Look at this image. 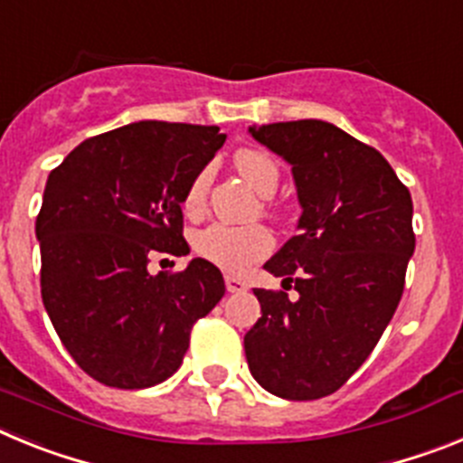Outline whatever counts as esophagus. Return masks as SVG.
<instances>
[{"instance_id": "34e87169", "label": "esophagus", "mask_w": 463, "mask_h": 463, "mask_svg": "<svg viewBox=\"0 0 463 463\" xmlns=\"http://www.w3.org/2000/svg\"><path fill=\"white\" fill-rule=\"evenodd\" d=\"M224 285H227V292H232V294L245 292V289H248V282L241 280V278H236V276L224 278Z\"/></svg>"}]
</instances>
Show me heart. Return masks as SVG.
Wrapping results in <instances>:
<instances>
[{
    "mask_svg": "<svg viewBox=\"0 0 463 463\" xmlns=\"http://www.w3.org/2000/svg\"><path fill=\"white\" fill-rule=\"evenodd\" d=\"M234 166L248 185L260 194L269 196L278 187V165L271 155L255 148H243L234 155ZM211 171L202 169L187 185L183 206L187 213H199L206 202ZM273 248V239L261 224L232 227L224 222H213L194 234V252L202 260L211 261L227 273H241L252 261L267 257Z\"/></svg>",
    "mask_w": 463,
    "mask_h": 463,
    "instance_id": "heart-1",
    "label": "heart"
}]
</instances>
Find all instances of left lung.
<instances>
[{"instance_id": "8db88e82", "label": "left lung", "mask_w": 463, "mask_h": 463, "mask_svg": "<svg viewBox=\"0 0 463 463\" xmlns=\"http://www.w3.org/2000/svg\"><path fill=\"white\" fill-rule=\"evenodd\" d=\"M292 166L298 234L264 264L282 288L255 289L261 317L243 338L257 383L289 401L341 390L373 353L415 252L411 192L375 148L322 120L252 125Z\"/></svg>"}]
</instances>
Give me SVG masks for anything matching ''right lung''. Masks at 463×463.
<instances>
[{
  "label": "right lung",
  "instance_id": "obj_1",
  "mask_svg": "<svg viewBox=\"0 0 463 463\" xmlns=\"http://www.w3.org/2000/svg\"><path fill=\"white\" fill-rule=\"evenodd\" d=\"M224 138L220 127L141 120L85 138L48 175L36 215L41 298L73 362L97 383H165L194 322L224 297L222 273L202 257L178 273H148L155 252H190L183 196Z\"/></svg>",
  "mask_w": 463,
  "mask_h": 463
}]
</instances>
